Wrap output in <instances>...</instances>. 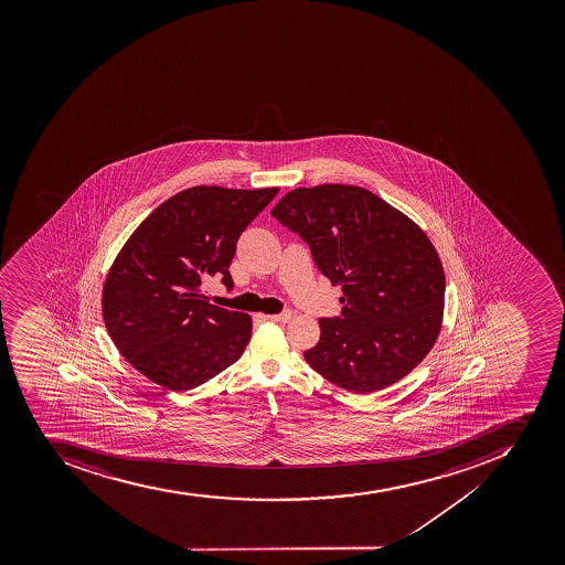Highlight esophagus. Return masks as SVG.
<instances>
[{
	"instance_id": "obj_1",
	"label": "esophagus",
	"mask_w": 565,
	"mask_h": 565,
	"mask_svg": "<svg viewBox=\"0 0 565 565\" xmlns=\"http://www.w3.org/2000/svg\"><path fill=\"white\" fill-rule=\"evenodd\" d=\"M265 318L270 321H278V323H287V321H290V318H292V312H290V310H284L280 315H269L265 316Z\"/></svg>"
}]
</instances>
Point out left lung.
I'll return each instance as SVG.
<instances>
[{"instance_id": "obj_1", "label": "left lung", "mask_w": 565, "mask_h": 565, "mask_svg": "<svg viewBox=\"0 0 565 565\" xmlns=\"http://www.w3.org/2000/svg\"><path fill=\"white\" fill-rule=\"evenodd\" d=\"M309 244L330 284L341 285V316L321 318L305 361L324 380L372 394L425 360L445 312V270L425 231L360 185L292 190L273 207Z\"/></svg>"}]
</instances>
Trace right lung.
<instances>
[{
    "instance_id": "right-lung-1",
    "label": "right lung",
    "mask_w": 565,
    "mask_h": 565,
    "mask_svg": "<svg viewBox=\"0 0 565 565\" xmlns=\"http://www.w3.org/2000/svg\"><path fill=\"white\" fill-rule=\"evenodd\" d=\"M278 188L196 185L153 210L106 276L103 318L120 354L173 392L195 388L233 365L250 340V316L211 305L200 285L230 265L242 231Z\"/></svg>"
}]
</instances>
